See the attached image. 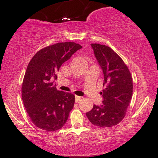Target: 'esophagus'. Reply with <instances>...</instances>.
Listing matches in <instances>:
<instances>
[{
    "label": "esophagus",
    "mask_w": 158,
    "mask_h": 158,
    "mask_svg": "<svg viewBox=\"0 0 158 158\" xmlns=\"http://www.w3.org/2000/svg\"><path fill=\"white\" fill-rule=\"evenodd\" d=\"M81 97H79V96H76V97H75L76 102H79V101L81 100Z\"/></svg>",
    "instance_id": "34e87169"
}]
</instances>
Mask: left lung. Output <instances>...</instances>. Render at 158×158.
Segmentation results:
<instances>
[{
	"label": "left lung",
	"instance_id": "8db88e82",
	"mask_svg": "<svg viewBox=\"0 0 158 158\" xmlns=\"http://www.w3.org/2000/svg\"><path fill=\"white\" fill-rule=\"evenodd\" d=\"M90 45L104 74L103 86L106 88L101 92L102 104L94 105L86 116L95 126L112 127L126 116L133 92L132 77L124 61L111 48L99 44Z\"/></svg>",
	"mask_w": 158,
	"mask_h": 158
}]
</instances>
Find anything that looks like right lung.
<instances>
[{
    "mask_svg": "<svg viewBox=\"0 0 158 158\" xmlns=\"http://www.w3.org/2000/svg\"><path fill=\"white\" fill-rule=\"evenodd\" d=\"M82 47L61 42L47 47L35 54L27 66L21 88L22 100L32 123L41 129H60L73 109L75 96L56 89L52 79L56 72Z\"/></svg>",
    "mask_w": 158,
    "mask_h": 158,
    "instance_id": "right-lung-1",
    "label": "right lung"
}]
</instances>
